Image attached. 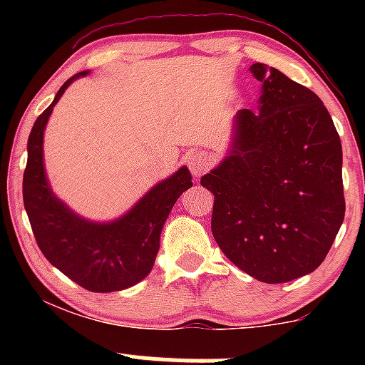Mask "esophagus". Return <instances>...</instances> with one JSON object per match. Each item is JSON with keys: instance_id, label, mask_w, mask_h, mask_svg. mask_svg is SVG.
<instances>
[{"instance_id": "34e87169", "label": "esophagus", "mask_w": 365, "mask_h": 365, "mask_svg": "<svg viewBox=\"0 0 365 365\" xmlns=\"http://www.w3.org/2000/svg\"><path fill=\"white\" fill-rule=\"evenodd\" d=\"M211 163H212V158L211 154L207 153H192L188 154L187 158V166L188 170L192 171L194 177H202V175L209 170Z\"/></svg>"}]
</instances>
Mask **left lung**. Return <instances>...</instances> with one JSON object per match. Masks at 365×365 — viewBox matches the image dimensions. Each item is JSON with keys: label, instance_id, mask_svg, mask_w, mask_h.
<instances>
[{"label": "left lung", "instance_id": "left-lung-1", "mask_svg": "<svg viewBox=\"0 0 365 365\" xmlns=\"http://www.w3.org/2000/svg\"><path fill=\"white\" fill-rule=\"evenodd\" d=\"M259 111L240 110L228 156L200 178L215 194L211 230L237 267L264 283L312 273L345 217L341 142L307 87L254 63Z\"/></svg>", "mask_w": 365, "mask_h": 365}]
</instances>
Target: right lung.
Masks as SVG:
<instances>
[{"label":"right lung","instance_id":"1","mask_svg":"<svg viewBox=\"0 0 365 365\" xmlns=\"http://www.w3.org/2000/svg\"><path fill=\"white\" fill-rule=\"evenodd\" d=\"M87 73L73 75L63 83L31 130L24 171V206L44 257L86 290L106 293L133 287L150 273L163 225L178 197L192 187V175L182 166L110 223L83 220L63 204L53 194L44 173V128L66 87Z\"/></svg>","mask_w":365,"mask_h":365}]
</instances>
